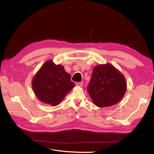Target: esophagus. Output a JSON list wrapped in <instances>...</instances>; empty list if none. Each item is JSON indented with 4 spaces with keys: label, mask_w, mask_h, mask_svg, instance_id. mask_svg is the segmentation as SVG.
<instances>
[{
    "label": "esophagus",
    "mask_w": 154,
    "mask_h": 154,
    "mask_svg": "<svg viewBox=\"0 0 154 154\" xmlns=\"http://www.w3.org/2000/svg\"><path fill=\"white\" fill-rule=\"evenodd\" d=\"M82 85H83V82L76 83V86H78V87H82Z\"/></svg>",
    "instance_id": "34e87169"
}]
</instances>
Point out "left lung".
Masks as SVG:
<instances>
[{
  "label": "left lung",
  "mask_w": 154,
  "mask_h": 154,
  "mask_svg": "<svg viewBox=\"0 0 154 154\" xmlns=\"http://www.w3.org/2000/svg\"><path fill=\"white\" fill-rule=\"evenodd\" d=\"M127 88L125 76L108 63L94 67L87 90L96 106L107 107L118 103L123 98Z\"/></svg>",
  "instance_id": "obj_1"
}]
</instances>
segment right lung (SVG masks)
I'll list each match as a JSON object with an SVG mask.
<instances>
[{
    "mask_svg": "<svg viewBox=\"0 0 154 154\" xmlns=\"http://www.w3.org/2000/svg\"><path fill=\"white\" fill-rule=\"evenodd\" d=\"M31 85L37 98L52 106L59 105L75 86L63 66L52 60H47L36 72Z\"/></svg>",
    "mask_w": 154,
    "mask_h": 154,
    "instance_id": "obj_1",
    "label": "right lung"
}]
</instances>
